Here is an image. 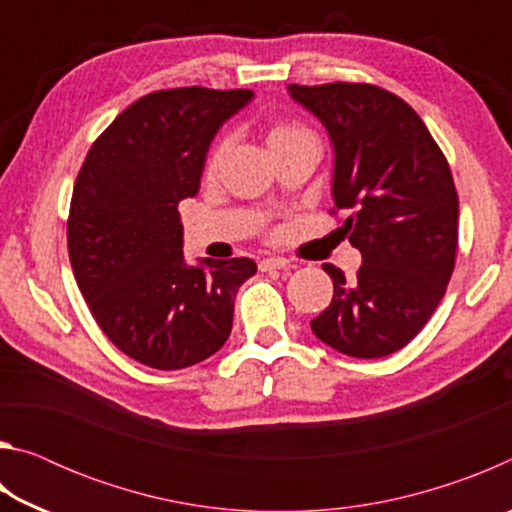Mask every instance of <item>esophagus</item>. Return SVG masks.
Masks as SVG:
<instances>
[{
    "instance_id": "esophagus-1",
    "label": "esophagus",
    "mask_w": 512,
    "mask_h": 512,
    "mask_svg": "<svg viewBox=\"0 0 512 512\" xmlns=\"http://www.w3.org/2000/svg\"><path fill=\"white\" fill-rule=\"evenodd\" d=\"M293 264L289 262L287 257H266L259 262V271H280V268H291Z\"/></svg>"
}]
</instances>
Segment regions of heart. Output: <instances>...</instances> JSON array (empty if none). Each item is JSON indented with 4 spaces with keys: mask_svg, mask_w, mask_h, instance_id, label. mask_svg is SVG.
Returning <instances> with one entry per match:
<instances>
[{
    "mask_svg": "<svg viewBox=\"0 0 512 512\" xmlns=\"http://www.w3.org/2000/svg\"><path fill=\"white\" fill-rule=\"evenodd\" d=\"M298 140H314V135H311L305 126L291 124V121H277V124L268 126L266 131L268 151H275L284 144L298 142ZM225 149H228V144L223 140L214 144V149L210 151V155H207V162H205V176H214L216 169H219V164L225 158Z\"/></svg>",
    "mask_w": 512,
    "mask_h": 512,
    "instance_id": "b5f03b06",
    "label": "heart"
}]
</instances>
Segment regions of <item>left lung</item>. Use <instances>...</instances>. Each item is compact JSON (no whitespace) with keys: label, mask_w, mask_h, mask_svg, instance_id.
I'll return each instance as SVG.
<instances>
[{"label":"left lung","mask_w":512,"mask_h":512,"mask_svg":"<svg viewBox=\"0 0 512 512\" xmlns=\"http://www.w3.org/2000/svg\"><path fill=\"white\" fill-rule=\"evenodd\" d=\"M293 101L327 128L332 198L363 264L354 280L323 264L334 296L311 329L348 357L404 348L443 300L458 250L452 171L409 103L370 83L289 85ZM334 214V210H332Z\"/></svg>","instance_id":"left-lung-1"}]
</instances>
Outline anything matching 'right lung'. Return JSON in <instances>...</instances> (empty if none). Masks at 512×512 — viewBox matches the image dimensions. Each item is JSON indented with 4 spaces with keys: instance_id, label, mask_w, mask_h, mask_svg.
<instances>
[{
    "instance_id": "add662e5",
    "label": "right lung",
    "mask_w": 512,
    "mask_h": 512,
    "mask_svg": "<svg viewBox=\"0 0 512 512\" xmlns=\"http://www.w3.org/2000/svg\"><path fill=\"white\" fill-rule=\"evenodd\" d=\"M253 90L151 92L103 131L74 183L67 248L103 334L128 357L180 370L212 357L232 329L248 257L189 266L178 203L196 196L207 149Z\"/></svg>"
}]
</instances>
